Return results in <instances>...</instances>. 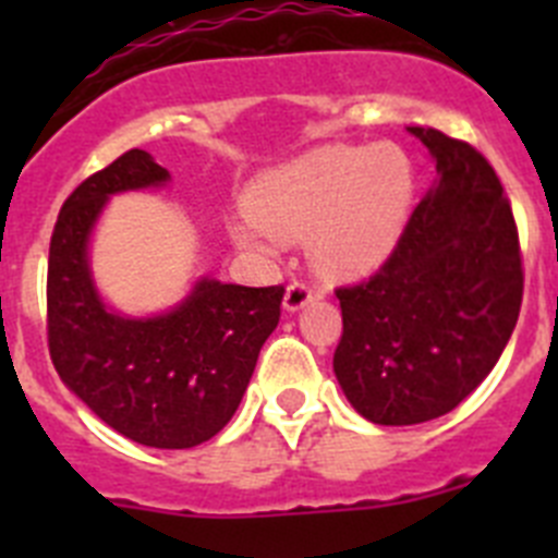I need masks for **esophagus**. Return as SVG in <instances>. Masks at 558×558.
Masks as SVG:
<instances>
[{
	"instance_id": "esophagus-1",
	"label": "esophagus",
	"mask_w": 558,
	"mask_h": 558,
	"mask_svg": "<svg viewBox=\"0 0 558 558\" xmlns=\"http://www.w3.org/2000/svg\"><path fill=\"white\" fill-rule=\"evenodd\" d=\"M315 295H318V290H315L313 284L304 282V279H295V282H290L288 290H284V310H288V313H295V310L307 307Z\"/></svg>"
}]
</instances>
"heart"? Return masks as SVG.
Returning a JSON list of instances; mask_svg holds the SVG:
<instances>
[{
    "label": "heart",
    "mask_w": 558,
    "mask_h": 558,
    "mask_svg": "<svg viewBox=\"0 0 558 558\" xmlns=\"http://www.w3.org/2000/svg\"><path fill=\"white\" fill-rule=\"evenodd\" d=\"M411 201L413 167L399 147H315L256 184L251 218L234 236L256 254L310 236L324 268L357 274L397 245Z\"/></svg>",
    "instance_id": "b5f03b06"
}]
</instances>
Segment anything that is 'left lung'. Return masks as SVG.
<instances>
[{
	"label": "left lung",
	"mask_w": 558,
	"mask_h": 558,
	"mask_svg": "<svg viewBox=\"0 0 558 558\" xmlns=\"http://www.w3.org/2000/svg\"><path fill=\"white\" fill-rule=\"evenodd\" d=\"M441 172L388 259L338 288L335 377L374 425L445 416L495 368L522 304V254L495 167L470 142L413 125Z\"/></svg>",
	"instance_id": "left-lung-1"
}]
</instances>
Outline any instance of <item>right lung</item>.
<instances>
[{
    "instance_id": "1",
    "label": "right lung",
    "mask_w": 558,
    "mask_h": 558,
    "mask_svg": "<svg viewBox=\"0 0 558 558\" xmlns=\"http://www.w3.org/2000/svg\"><path fill=\"white\" fill-rule=\"evenodd\" d=\"M170 172L133 147L66 198L49 240L47 340L52 366L125 438L186 450L234 416L259 349L282 315V284L243 288L201 279L175 310L125 318L97 295L88 234L113 192L159 186Z\"/></svg>"
}]
</instances>
